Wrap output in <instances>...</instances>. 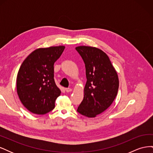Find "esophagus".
I'll use <instances>...</instances> for the list:
<instances>
[{
    "mask_svg": "<svg viewBox=\"0 0 153 153\" xmlns=\"http://www.w3.org/2000/svg\"><path fill=\"white\" fill-rule=\"evenodd\" d=\"M65 91H66V92H71L72 91V89H70V88H66Z\"/></svg>",
    "mask_w": 153,
    "mask_h": 153,
    "instance_id": "obj_1",
    "label": "esophagus"
}]
</instances>
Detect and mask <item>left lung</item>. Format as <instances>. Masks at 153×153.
<instances>
[{"mask_svg":"<svg viewBox=\"0 0 153 153\" xmlns=\"http://www.w3.org/2000/svg\"><path fill=\"white\" fill-rule=\"evenodd\" d=\"M75 49L84 62L87 78L84 98L77 112L94 117L113 103L119 89L118 76L108 55L102 50L85 46Z\"/></svg>","mask_w":153,"mask_h":153,"instance_id":"obj_1","label":"left lung"}]
</instances>
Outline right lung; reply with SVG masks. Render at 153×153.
Listing matches in <instances>:
<instances>
[{
    "instance_id": "add662e5",
    "label": "right lung",
    "mask_w": 153,
    "mask_h": 153,
    "mask_svg": "<svg viewBox=\"0 0 153 153\" xmlns=\"http://www.w3.org/2000/svg\"><path fill=\"white\" fill-rule=\"evenodd\" d=\"M64 48L59 46L37 49L22 64L17 75V93L32 113L43 115L55 108L61 92L55 84L53 65Z\"/></svg>"
}]
</instances>
